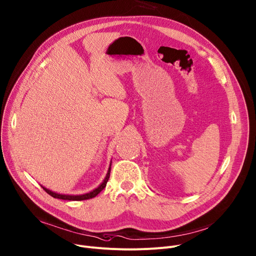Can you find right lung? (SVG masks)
<instances>
[{
    "label": "right lung",
    "instance_id": "1",
    "mask_svg": "<svg viewBox=\"0 0 256 256\" xmlns=\"http://www.w3.org/2000/svg\"><path fill=\"white\" fill-rule=\"evenodd\" d=\"M110 171H111V168H109V170H108V174H107V176H106L104 182L102 183V184L98 187V188H96L94 190H92V192H88V194H81V196H66V194H56V192H51V190L45 188V187H43V186H42V187H43V190H44L48 194H50L51 196H54V198H56L68 200H90V198H92L96 196L102 190H103L105 188L106 185H107V182H108V180H109V177H110Z\"/></svg>",
    "mask_w": 256,
    "mask_h": 256
}]
</instances>
